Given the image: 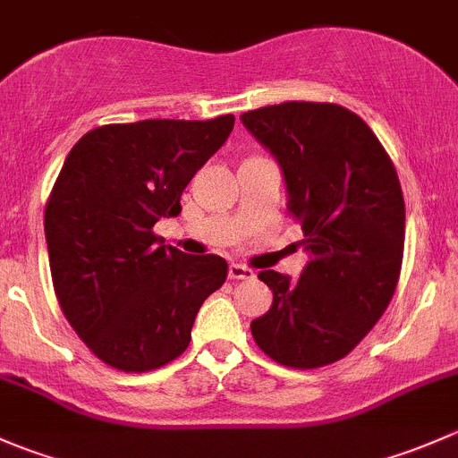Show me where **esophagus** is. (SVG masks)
Here are the masks:
<instances>
[{
	"mask_svg": "<svg viewBox=\"0 0 458 458\" xmlns=\"http://www.w3.org/2000/svg\"><path fill=\"white\" fill-rule=\"evenodd\" d=\"M228 276L230 279H252V276H255V272H252L250 267L242 266V263H230Z\"/></svg>",
	"mask_w": 458,
	"mask_h": 458,
	"instance_id": "obj_1",
	"label": "esophagus"
}]
</instances>
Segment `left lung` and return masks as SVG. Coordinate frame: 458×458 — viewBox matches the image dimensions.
Here are the masks:
<instances>
[{"label":"left lung","mask_w":458,"mask_h":458,"mask_svg":"<svg viewBox=\"0 0 458 458\" xmlns=\"http://www.w3.org/2000/svg\"><path fill=\"white\" fill-rule=\"evenodd\" d=\"M242 122L279 161L310 255L299 279L259 272L272 306L250 323L252 336L281 366H327L372 330L394 294L405 242L399 177L368 123L336 104L285 101Z\"/></svg>","instance_id":"1"}]
</instances>
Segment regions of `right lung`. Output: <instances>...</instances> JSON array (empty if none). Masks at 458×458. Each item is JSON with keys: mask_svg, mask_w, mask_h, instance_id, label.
<instances>
[{"mask_svg": "<svg viewBox=\"0 0 458 458\" xmlns=\"http://www.w3.org/2000/svg\"><path fill=\"white\" fill-rule=\"evenodd\" d=\"M233 126V114L108 123L64 161L44 215L55 294L80 339L117 370L177 359L228 276L225 259L161 246L152 225L182 212V192Z\"/></svg>", "mask_w": 458, "mask_h": 458, "instance_id": "right-lung-1", "label": "right lung"}]
</instances>
